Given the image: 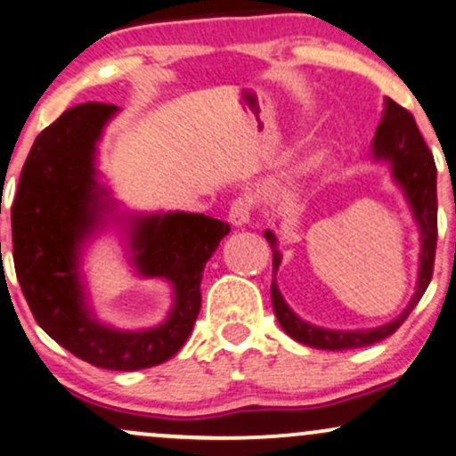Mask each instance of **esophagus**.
<instances>
[{
  "instance_id": "34e87169",
  "label": "esophagus",
  "mask_w": 456,
  "mask_h": 456,
  "mask_svg": "<svg viewBox=\"0 0 456 456\" xmlns=\"http://www.w3.org/2000/svg\"><path fill=\"white\" fill-rule=\"evenodd\" d=\"M249 217H251V200L249 198H237L228 211V222L232 224V226H245V224L249 222Z\"/></svg>"
}]
</instances>
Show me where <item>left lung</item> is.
Listing matches in <instances>:
<instances>
[{
    "mask_svg": "<svg viewBox=\"0 0 456 456\" xmlns=\"http://www.w3.org/2000/svg\"><path fill=\"white\" fill-rule=\"evenodd\" d=\"M371 159L373 162L387 164L390 170V179L399 187L408 202L411 219L416 222L420 239L419 254V277H416V288L411 294L408 307L401 312L397 318L390 320L388 324L376 326V329L362 330H337L315 326L303 320L290 305L286 303L283 294L277 286V271L281 266L280 240L275 232L265 230V239L269 240L273 251V283H271V301L273 312L277 315V322L290 335L294 341L305 344L318 350H352V347H367L387 339L405 322L411 309L419 305L431 281L433 260H436V243H437V170L433 155L422 141L419 127H416L414 117L410 115L403 106L390 98H384L382 119L376 130L371 142Z\"/></svg>",
    "mask_w": 456,
    "mask_h": 456,
    "instance_id": "1",
    "label": "left lung"
}]
</instances>
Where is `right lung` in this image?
<instances>
[{
	"instance_id": "add662e5",
	"label": "right lung",
	"mask_w": 456,
	"mask_h": 456,
	"mask_svg": "<svg viewBox=\"0 0 456 456\" xmlns=\"http://www.w3.org/2000/svg\"><path fill=\"white\" fill-rule=\"evenodd\" d=\"M117 112L95 102L74 106L36 138L12 205L14 269L51 339L94 367L136 371L168 361L187 341L200 312L202 271L230 226L202 213L121 208L98 170V144ZM109 227L120 230L134 274L158 276L174 290L159 325L119 330L94 314L84 249Z\"/></svg>"
}]
</instances>
